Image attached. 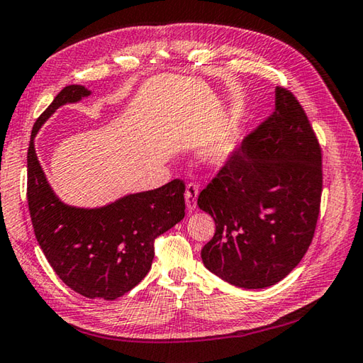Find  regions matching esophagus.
I'll return each mask as SVG.
<instances>
[{
    "mask_svg": "<svg viewBox=\"0 0 363 363\" xmlns=\"http://www.w3.org/2000/svg\"><path fill=\"white\" fill-rule=\"evenodd\" d=\"M197 196H199L197 184H194V183L186 184V191H184V201H186L188 211H194L196 210Z\"/></svg>",
    "mask_w": 363,
    "mask_h": 363,
    "instance_id": "34e87169",
    "label": "esophagus"
}]
</instances>
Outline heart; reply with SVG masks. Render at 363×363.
<instances>
[{
    "label": "heart",
    "instance_id": "b5f03b06",
    "mask_svg": "<svg viewBox=\"0 0 363 363\" xmlns=\"http://www.w3.org/2000/svg\"><path fill=\"white\" fill-rule=\"evenodd\" d=\"M236 150H238V139L228 136L213 143L205 150V160L211 167H224L235 157Z\"/></svg>",
    "mask_w": 363,
    "mask_h": 363
}]
</instances>
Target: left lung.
I'll use <instances>...</instances> for the list:
<instances>
[{
  "label": "left lung",
  "mask_w": 363,
  "mask_h": 363,
  "mask_svg": "<svg viewBox=\"0 0 363 363\" xmlns=\"http://www.w3.org/2000/svg\"><path fill=\"white\" fill-rule=\"evenodd\" d=\"M323 189L321 149L294 95L276 87V109L197 197L216 232L205 268L257 290L286 277L312 242Z\"/></svg>",
  "instance_id": "1"
}]
</instances>
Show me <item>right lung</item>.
I'll list each match as a JSON object with an SVG mask.
<instances>
[{
	"mask_svg": "<svg viewBox=\"0 0 363 363\" xmlns=\"http://www.w3.org/2000/svg\"><path fill=\"white\" fill-rule=\"evenodd\" d=\"M91 94L84 86L64 87L34 123L28 149V205L37 242L59 279L84 298L114 301L150 271L155 238L184 218V183L172 180L95 208L64 203L50 186L34 139L56 109Z\"/></svg>",
	"mask_w": 363,
	"mask_h": 363,
	"instance_id": "obj_1",
	"label": "right lung"
}]
</instances>
